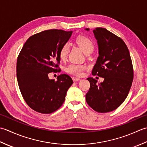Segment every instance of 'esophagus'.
I'll list each match as a JSON object with an SVG mask.
<instances>
[{
    "instance_id": "esophagus-1",
    "label": "esophagus",
    "mask_w": 147,
    "mask_h": 147,
    "mask_svg": "<svg viewBox=\"0 0 147 147\" xmlns=\"http://www.w3.org/2000/svg\"><path fill=\"white\" fill-rule=\"evenodd\" d=\"M72 80L74 82H77V81H79V80H80V79H79V78H77V77H72Z\"/></svg>"
}]
</instances>
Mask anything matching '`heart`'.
Here are the masks:
<instances>
[{
    "mask_svg": "<svg viewBox=\"0 0 147 147\" xmlns=\"http://www.w3.org/2000/svg\"><path fill=\"white\" fill-rule=\"evenodd\" d=\"M76 44L82 49L83 52L86 55L91 54L94 51V45L92 41L86 37L85 36H79L76 40ZM70 45L68 43H65L59 50V58L61 59H65L67 58L68 54L69 53ZM86 68V66L84 65L70 63L66 67L65 70L67 73L74 75L76 76H80L83 74L84 71Z\"/></svg>",
    "mask_w": 147,
    "mask_h": 147,
    "instance_id": "heart-1",
    "label": "heart"
}]
</instances>
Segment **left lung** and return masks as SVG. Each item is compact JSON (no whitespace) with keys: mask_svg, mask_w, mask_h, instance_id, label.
<instances>
[{"mask_svg":"<svg viewBox=\"0 0 147 147\" xmlns=\"http://www.w3.org/2000/svg\"><path fill=\"white\" fill-rule=\"evenodd\" d=\"M93 33L99 56L92 74L104 80L98 84L92 77L87 79L90 88L86 100L95 111L106 113L117 109L127 98L133 80V67L129 51L122 38L103 28H96Z\"/></svg>","mask_w":147,"mask_h":147,"instance_id":"left-lung-1","label":"left lung"}]
</instances>
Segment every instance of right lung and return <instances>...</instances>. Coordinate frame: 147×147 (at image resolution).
Masks as SVG:
<instances>
[{
  "label": "right lung",
  "instance_id": "1",
  "mask_svg": "<svg viewBox=\"0 0 147 147\" xmlns=\"http://www.w3.org/2000/svg\"><path fill=\"white\" fill-rule=\"evenodd\" d=\"M72 31L51 29L30 37L23 45L16 64V76L21 93L26 104L35 111L51 113L61 107L71 77L61 74L57 80L48 74L60 71L59 50L67 43Z\"/></svg>",
  "mask_w": 147,
  "mask_h": 147
}]
</instances>
